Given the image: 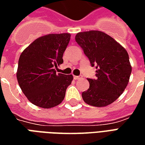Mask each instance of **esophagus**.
I'll return each mask as SVG.
<instances>
[{"label": "esophagus", "instance_id": "1", "mask_svg": "<svg viewBox=\"0 0 145 145\" xmlns=\"http://www.w3.org/2000/svg\"><path fill=\"white\" fill-rule=\"evenodd\" d=\"M82 78V76H74V80H79V79Z\"/></svg>", "mask_w": 145, "mask_h": 145}]
</instances>
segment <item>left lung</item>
Returning a JSON list of instances; mask_svg holds the SVG:
<instances>
[{
  "label": "left lung",
  "instance_id": "left-lung-1",
  "mask_svg": "<svg viewBox=\"0 0 145 145\" xmlns=\"http://www.w3.org/2000/svg\"><path fill=\"white\" fill-rule=\"evenodd\" d=\"M75 41L97 69L96 79H88L90 85L82 92L83 100L95 107L110 105L129 82L132 67L127 52L111 36L97 30L78 33Z\"/></svg>",
  "mask_w": 145,
  "mask_h": 145
}]
</instances>
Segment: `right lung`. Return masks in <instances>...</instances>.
<instances>
[{
	"label": "right lung",
	"instance_id": "right-lung-1",
	"mask_svg": "<svg viewBox=\"0 0 145 145\" xmlns=\"http://www.w3.org/2000/svg\"><path fill=\"white\" fill-rule=\"evenodd\" d=\"M71 34H48L36 39L21 54L17 80L22 91L37 106L50 109L58 106L71 84L72 74L56 73L63 63V54Z\"/></svg>",
	"mask_w": 145,
	"mask_h": 145
}]
</instances>
